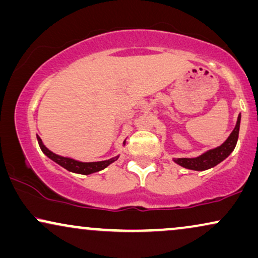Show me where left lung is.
I'll use <instances>...</instances> for the list:
<instances>
[{"instance_id":"obj_1","label":"left lung","mask_w":258,"mask_h":258,"mask_svg":"<svg viewBox=\"0 0 258 258\" xmlns=\"http://www.w3.org/2000/svg\"><path fill=\"white\" fill-rule=\"evenodd\" d=\"M239 126H240V114L238 115L237 123L234 126L233 131L231 132L225 142L220 146H218L216 149H211L208 151L204 152L199 157L194 158H174V162L176 164L181 165L189 170H197V171H204L207 169H211L216 165L219 164L220 162H223L225 158H227L230 156V153L233 151L236 148L238 135H239Z\"/></svg>"}]
</instances>
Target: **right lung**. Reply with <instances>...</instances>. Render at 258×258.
Instances as JSON below:
<instances>
[{"label": "right lung", "mask_w": 258, "mask_h": 258, "mask_svg": "<svg viewBox=\"0 0 258 258\" xmlns=\"http://www.w3.org/2000/svg\"><path fill=\"white\" fill-rule=\"evenodd\" d=\"M39 146H40L41 151L47 156L48 158L52 159L53 162H56L57 164H59L60 167H63L64 169H67L68 171L75 172V174H81V175H90L94 174V172L101 171L103 169L108 167L109 164H112L113 162H115L116 159L119 158V156H115V157L107 159V161H100V162H80L76 161V159L70 158V157H63V156L56 155L48 150L46 146L44 145L42 140L40 139V137L37 136ZM126 142H123V145H125Z\"/></svg>", "instance_id": "obj_1"}]
</instances>
